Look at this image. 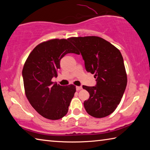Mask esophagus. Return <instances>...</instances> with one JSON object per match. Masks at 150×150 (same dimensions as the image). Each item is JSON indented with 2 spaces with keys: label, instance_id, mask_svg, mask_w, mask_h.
<instances>
[{
  "label": "esophagus",
  "instance_id": "34e87169",
  "mask_svg": "<svg viewBox=\"0 0 150 150\" xmlns=\"http://www.w3.org/2000/svg\"><path fill=\"white\" fill-rule=\"evenodd\" d=\"M82 88H83V87H81V86H77V87H76V90H77V91L81 90Z\"/></svg>",
  "mask_w": 150,
  "mask_h": 150
}]
</instances>
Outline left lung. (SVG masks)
<instances>
[{
    "label": "left lung",
    "mask_w": 150,
    "mask_h": 150,
    "mask_svg": "<svg viewBox=\"0 0 150 150\" xmlns=\"http://www.w3.org/2000/svg\"><path fill=\"white\" fill-rule=\"evenodd\" d=\"M80 51L87 72L95 75V87L83 86L89 93L84 107L88 115L103 118L112 113L120 103L127 85L122 55L117 48L97 36L70 38Z\"/></svg>",
    "instance_id": "obj_1"
}]
</instances>
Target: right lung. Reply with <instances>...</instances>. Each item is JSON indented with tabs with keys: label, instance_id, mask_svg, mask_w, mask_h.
<instances>
[{
	"label": "right lung",
	"instance_id": "1",
	"mask_svg": "<svg viewBox=\"0 0 150 150\" xmlns=\"http://www.w3.org/2000/svg\"><path fill=\"white\" fill-rule=\"evenodd\" d=\"M70 53L79 54L69 38L44 42L32 51L22 69L28 100L40 115L50 120L66 115L76 91L73 85L61 86L52 82L57 76L61 59Z\"/></svg>",
	"mask_w": 150,
	"mask_h": 150
}]
</instances>
